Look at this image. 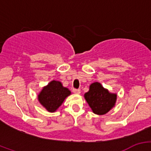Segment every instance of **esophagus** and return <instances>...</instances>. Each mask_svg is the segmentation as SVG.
Listing matches in <instances>:
<instances>
[{"label": "esophagus", "instance_id": "obj_1", "mask_svg": "<svg viewBox=\"0 0 151 151\" xmlns=\"http://www.w3.org/2000/svg\"><path fill=\"white\" fill-rule=\"evenodd\" d=\"M73 92H74V93H76V94H80V89H75V88H74V89H73Z\"/></svg>", "mask_w": 151, "mask_h": 151}]
</instances>
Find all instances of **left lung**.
Instances as JSON below:
<instances>
[{"label":"left lung","mask_w":151,"mask_h":151,"mask_svg":"<svg viewBox=\"0 0 151 151\" xmlns=\"http://www.w3.org/2000/svg\"><path fill=\"white\" fill-rule=\"evenodd\" d=\"M85 99L93 112L96 115H104L115 106L116 93H111L99 83H92L89 91L85 93Z\"/></svg>","instance_id":"8db88e82"}]
</instances>
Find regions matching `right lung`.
<instances>
[{"mask_svg":"<svg viewBox=\"0 0 151 151\" xmlns=\"http://www.w3.org/2000/svg\"><path fill=\"white\" fill-rule=\"evenodd\" d=\"M71 91L59 81L52 80L45 86L38 95L40 104L50 112H54L62 104Z\"/></svg>","mask_w":151,"mask_h":151,"instance_id":"1","label":"right lung"}]
</instances>
